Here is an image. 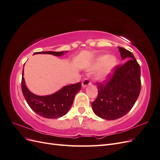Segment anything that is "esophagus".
<instances>
[{
  "label": "esophagus",
  "instance_id": "esophagus-1",
  "mask_svg": "<svg viewBox=\"0 0 160 160\" xmlns=\"http://www.w3.org/2000/svg\"><path fill=\"white\" fill-rule=\"evenodd\" d=\"M91 84V81H89V79H85L83 81H82V87L83 88H85L88 85Z\"/></svg>",
  "mask_w": 160,
  "mask_h": 160
}]
</instances>
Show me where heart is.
Returning a JSON list of instances; mask_svg holds the SVG:
<instances>
[{
  "instance_id": "b5f03b06",
  "label": "heart",
  "mask_w": 160,
  "mask_h": 160,
  "mask_svg": "<svg viewBox=\"0 0 160 160\" xmlns=\"http://www.w3.org/2000/svg\"><path fill=\"white\" fill-rule=\"evenodd\" d=\"M115 65L116 59L114 57L102 55L97 58L93 64L89 67L88 71H95L103 67L97 75V78L100 81H104L111 73Z\"/></svg>"
}]
</instances>
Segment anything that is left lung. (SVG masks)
Segmentation results:
<instances>
[{"label":"left lung","mask_w":160,"mask_h":160,"mask_svg":"<svg viewBox=\"0 0 160 160\" xmlns=\"http://www.w3.org/2000/svg\"><path fill=\"white\" fill-rule=\"evenodd\" d=\"M122 59L128 61L117 65L109 81L98 83V98L91 103L98 117L114 120L123 117L132 109L141 91V70L132 52L118 47Z\"/></svg>","instance_id":"8db88e82"}]
</instances>
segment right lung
I'll return each mask as SVG.
<instances>
[{
    "instance_id": "1",
    "label": "right lung",
    "mask_w": 160,
    "mask_h": 160,
    "mask_svg": "<svg viewBox=\"0 0 160 160\" xmlns=\"http://www.w3.org/2000/svg\"><path fill=\"white\" fill-rule=\"evenodd\" d=\"M68 51L37 52L34 54H51L55 56H62ZM21 89L28 105L38 115L45 118L57 119L67 113L73 103L75 95L81 88L80 82L75 84L66 85L56 93L39 96L32 93L28 89L24 79L22 70Z\"/></svg>"
}]
</instances>
